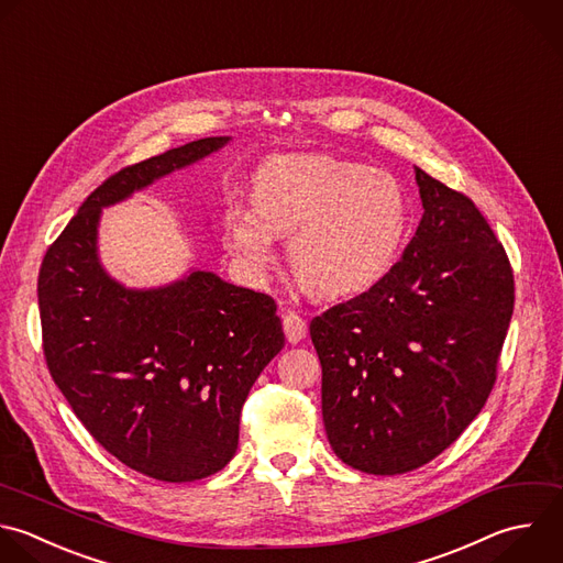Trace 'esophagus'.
<instances>
[{"mask_svg": "<svg viewBox=\"0 0 563 563\" xmlns=\"http://www.w3.org/2000/svg\"><path fill=\"white\" fill-rule=\"evenodd\" d=\"M284 332H286V339L290 343H299L306 336V332H308L306 319L299 317L297 312H286L284 314Z\"/></svg>", "mask_w": 563, "mask_h": 563, "instance_id": "esophagus-1", "label": "esophagus"}]
</instances>
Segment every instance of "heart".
<instances>
[{
	"mask_svg": "<svg viewBox=\"0 0 563 563\" xmlns=\"http://www.w3.org/2000/svg\"><path fill=\"white\" fill-rule=\"evenodd\" d=\"M411 231L402 185L387 172L328 156L286 154L260 165L253 200L224 211V244L253 279L277 264V235L299 282L325 299L378 286Z\"/></svg>",
	"mask_w": 563,
	"mask_h": 563,
	"instance_id": "b5f03b06",
	"label": "heart"
}]
</instances>
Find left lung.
Returning <instances> with one entry per match:
<instances>
[{"label":"left lung","instance_id":"obj_1","mask_svg":"<svg viewBox=\"0 0 563 563\" xmlns=\"http://www.w3.org/2000/svg\"><path fill=\"white\" fill-rule=\"evenodd\" d=\"M413 172L424 213L400 262L310 323L330 446L374 475L427 464L471 424L515 301L508 257L477 207Z\"/></svg>","mask_w":563,"mask_h":563}]
</instances>
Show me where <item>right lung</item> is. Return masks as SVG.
<instances>
[{
	"label": "right lung",
	"mask_w": 563,
	"mask_h": 563,
	"mask_svg": "<svg viewBox=\"0 0 563 563\" xmlns=\"http://www.w3.org/2000/svg\"><path fill=\"white\" fill-rule=\"evenodd\" d=\"M213 136L110 176L88 196L40 271L44 354L53 380L95 440L161 482H194L238 451L242 405L284 347L275 301L189 271L128 288L99 260L106 207L222 150Z\"/></svg>",
	"instance_id": "add662e5"
}]
</instances>
